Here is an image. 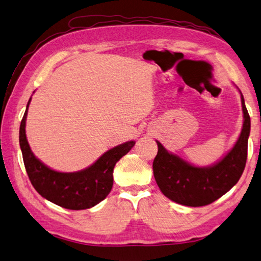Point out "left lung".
<instances>
[{"mask_svg":"<svg viewBox=\"0 0 261 261\" xmlns=\"http://www.w3.org/2000/svg\"><path fill=\"white\" fill-rule=\"evenodd\" d=\"M241 102L244 121L239 140L233 149L214 166H192L179 156L169 153L156 141L158 153L153 160V175L167 198L189 207H202L213 203L238 183L247 162L251 127L242 93Z\"/></svg>","mask_w":261,"mask_h":261,"instance_id":"1","label":"left lung"}]
</instances>
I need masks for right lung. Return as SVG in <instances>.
I'll return each instance as SVG.
<instances>
[{"mask_svg":"<svg viewBox=\"0 0 261 261\" xmlns=\"http://www.w3.org/2000/svg\"><path fill=\"white\" fill-rule=\"evenodd\" d=\"M31 99L19 129V144L22 152L24 168L39 194L51 202L70 210L94 207L110 193L114 185V168L121 156L128 153L134 141L126 142L107 151L88 168L76 173H59L39 161L31 150L26 137V118Z\"/></svg>","mask_w":261,"mask_h":261,"instance_id":"right-lung-1","label":"right lung"}]
</instances>
